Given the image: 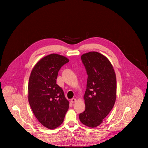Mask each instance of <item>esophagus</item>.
Here are the masks:
<instances>
[{
    "mask_svg": "<svg viewBox=\"0 0 148 148\" xmlns=\"http://www.w3.org/2000/svg\"><path fill=\"white\" fill-rule=\"evenodd\" d=\"M75 101H76V99H75V98H72V99H71V102H73H73H75Z\"/></svg>",
    "mask_w": 148,
    "mask_h": 148,
    "instance_id": "obj_1",
    "label": "esophagus"
}]
</instances>
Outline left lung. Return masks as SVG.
I'll list each match as a JSON object with an SVG mask.
<instances>
[{"instance_id": "obj_1", "label": "left lung", "mask_w": 148, "mask_h": 148, "mask_svg": "<svg viewBox=\"0 0 148 148\" xmlns=\"http://www.w3.org/2000/svg\"><path fill=\"white\" fill-rule=\"evenodd\" d=\"M88 78L84 94L86 110L80 121L88 127L99 125L112 109L116 97V79L113 67L103 55L91 51L81 56Z\"/></svg>"}]
</instances>
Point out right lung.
Returning a JSON list of instances; mask_svg holds the SVG:
<instances>
[{
	"label": "right lung",
	"instance_id": "right-lung-1",
	"mask_svg": "<svg viewBox=\"0 0 148 148\" xmlns=\"http://www.w3.org/2000/svg\"><path fill=\"white\" fill-rule=\"evenodd\" d=\"M69 62L66 57L51 54L41 58L33 69L28 85V99L37 120L48 129L64 121L69 102L56 79L61 67Z\"/></svg>",
	"mask_w": 148,
	"mask_h": 148
}]
</instances>
